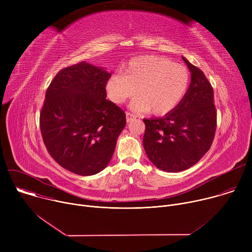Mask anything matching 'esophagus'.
<instances>
[{"mask_svg": "<svg viewBox=\"0 0 252 252\" xmlns=\"http://www.w3.org/2000/svg\"><path fill=\"white\" fill-rule=\"evenodd\" d=\"M126 123H130L131 121L135 120V118H136L134 115H132V114H130V113H126Z\"/></svg>", "mask_w": 252, "mask_h": 252, "instance_id": "esophagus-1", "label": "esophagus"}]
</instances>
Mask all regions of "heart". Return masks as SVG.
I'll return each mask as SVG.
<instances>
[{
    "instance_id": "heart-1",
    "label": "heart",
    "mask_w": 252,
    "mask_h": 252,
    "mask_svg": "<svg viewBox=\"0 0 252 252\" xmlns=\"http://www.w3.org/2000/svg\"><path fill=\"white\" fill-rule=\"evenodd\" d=\"M189 86V74L186 66L167 59L146 56L131 60L123 68V74L109 79L105 89L115 103L131 97L136 90L138 96L130 103L132 110L164 115L182 101Z\"/></svg>"
}]
</instances>
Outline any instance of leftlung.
<instances>
[{
	"instance_id": "obj_1",
	"label": "left lung",
	"mask_w": 252,
	"mask_h": 252,
	"mask_svg": "<svg viewBox=\"0 0 252 252\" xmlns=\"http://www.w3.org/2000/svg\"><path fill=\"white\" fill-rule=\"evenodd\" d=\"M183 60L191 76L185 97L162 118L143 120L142 142L147 156L153 164L167 172L183 171L195 164L210 149L217 129L212 87L202 70L185 57Z\"/></svg>"
}]
</instances>
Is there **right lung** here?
I'll list each match as a JSON object with an SVG mask.
<instances>
[{"label": "right lung", "instance_id": "right-lung-1", "mask_svg": "<svg viewBox=\"0 0 252 252\" xmlns=\"http://www.w3.org/2000/svg\"><path fill=\"white\" fill-rule=\"evenodd\" d=\"M112 73L87 62L60 70L49 86L40 116L46 148L66 170L94 175L106 167L126 126V115L107 100Z\"/></svg>", "mask_w": 252, "mask_h": 252}]
</instances>
